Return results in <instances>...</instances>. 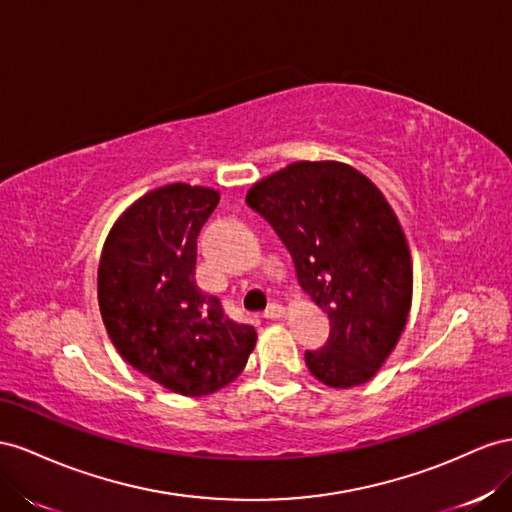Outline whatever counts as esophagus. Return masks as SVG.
<instances>
[{"instance_id":"34e87169","label":"esophagus","mask_w":512,"mask_h":512,"mask_svg":"<svg viewBox=\"0 0 512 512\" xmlns=\"http://www.w3.org/2000/svg\"><path fill=\"white\" fill-rule=\"evenodd\" d=\"M285 306L283 304H276V302H272L268 309L264 311V317H268V319H279V317H285Z\"/></svg>"}]
</instances>
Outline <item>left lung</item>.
I'll return each instance as SVG.
<instances>
[{
	"mask_svg": "<svg viewBox=\"0 0 512 512\" xmlns=\"http://www.w3.org/2000/svg\"><path fill=\"white\" fill-rule=\"evenodd\" d=\"M248 208L276 231L330 337L304 360L332 388L360 386L397 345L412 306V257L379 188L354 167L302 160L257 182Z\"/></svg>",
	"mask_w": 512,
	"mask_h": 512,
	"instance_id": "left-lung-1",
	"label": "left lung"
}]
</instances>
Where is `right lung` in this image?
<instances>
[{
  "mask_svg": "<svg viewBox=\"0 0 512 512\" xmlns=\"http://www.w3.org/2000/svg\"><path fill=\"white\" fill-rule=\"evenodd\" d=\"M216 206L212 188H156L113 225L98 266L100 315L120 356L186 397L231 384L257 341L195 281L197 236Z\"/></svg>",
  "mask_w": 512,
  "mask_h": 512,
  "instance_id": "right-lung-1",
  "label": "right lung"
}]
</instances>
